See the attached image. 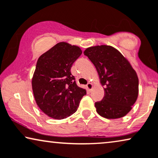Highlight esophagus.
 I'll return each instance as SVG.
<instances>
[{"mask_svg":"<svg viewBox=\"0 0 158 158\" xmlns=\"http://www.w3.org/2000/svg\"><path fill=\"white\" fill-rule=\"evenodd\" d=\"M87 89L88 90H91L92 88H93V85H92V83H88L87 85Z\"/></svg>","mask_w":158,"mask_h":158,"instance_id":"esophagus-1","label":"esophagus"}]
</instances>
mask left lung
I'll return each mask as SVG.
<instances>
[{"label":"left lung","instance_id":"left-lung-1","mask_svg":"<svg viewBox=\"0 0 158 158\" xmlns=\"http://www.w3.org/2000/svg\"><path fill=\"white\" fill-rule=\"evenodd\" d=\"M95 66L105 95L94 103L97 113L108 119L125 116L139 94V79L129 60L110 45H97L84 52Z\"/></svg>","mask_w":158,"mask_h":158}]
</instances>
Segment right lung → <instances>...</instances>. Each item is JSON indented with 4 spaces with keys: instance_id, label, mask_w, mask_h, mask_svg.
<instances>
[{
    "instance_id": "1",
    "label": "right lung",
    "mask_w": 158,
    "mask_h": 158,
    "mask_svg": "<svg viewBox=\"0 0 158 158\" xmlns=\"http://www.w3.org/2000/svg\"><path fill=\"white\" fill-rule=\"evenodd\" d=\"M82 53L80 48L60 42L40 56L31 79L36 103L55 119L70 116L77 110L86 89L78 87L71 68Z\"/></svg>"
}]
</instances>
